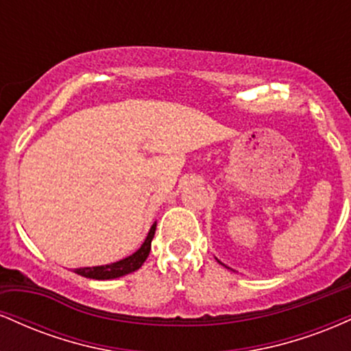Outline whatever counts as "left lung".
Wrapping results in <instances>:
<instances>
[{"mask_svg": "<svg viewBox=\"0 0 351 351\" xmlns=\"http://www.w3.org/2000/svg\"><path fill=\"white\" fill-rule=\"evenodd\" d=\"M217 263H219V261H217Z\"/></svg>", "mask_w": 351, "mask_h": 351, "instance_id": "left-lung-1", "label": "left lung"}]
</instances>
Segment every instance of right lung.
<instances>
[{
  "label": "right lung",
  "mask_w": 351,
  "mask_h": 351,
  "mask_svg": "<svg viewBox=\"0 0 351 351\" xmlns=\"http://www.w3.org/2000/svg\"><path fill=\"white\" fill-rule=\"evenodd\" d=\"M156 223H153V226L148 231L147 237H145L143 244L140 245L138 251H135L130 256H127L125 259L117 261V263L106 264V265H94V267H79L74 269L75 274L79 276L87 277V279H95V280H110L117 279V277H123L127 274L135 272L136 269H140L143 265L145 261H147L148 254H150L152 249V239L155 236Z\"/></svg>",
  "instance_id": "right-lung-1"
}]
</instances>
